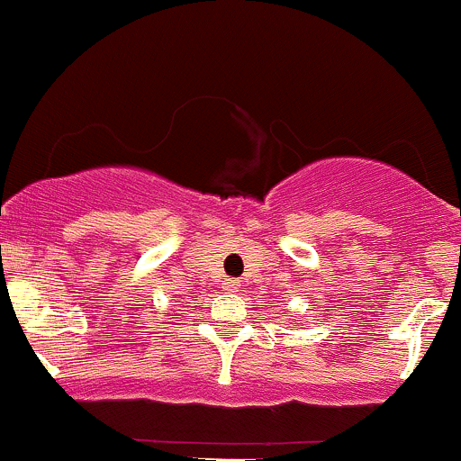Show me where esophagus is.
Masks as SVG:
<instances>
[{
    "mask_svg": "<svg viewBox=\"0 0 461 461\" xmlns=\"http://www.w3.org/2000/svg\"><path fill=\"white\" fill-rule=\"evenodd\" d=\"M238 279H227L225 282V290H230V293H238Z\"/></svg>",
    "mask_w": 461,
    "mask_h": 461,
    "instance_id": "1",
    "label": "esophagus"
}]
</instances>
